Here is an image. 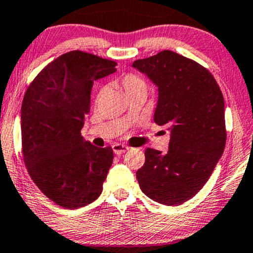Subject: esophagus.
Instances as JSON below:
<instances>
[{
    "label": "esophagus",
    "mask_w": 253,
    "mask_h": 253,
    "mask_svg": "<svg viewBox=\"0 0 253 253\" xmlns=\"http://www.w3.org/2000/svg\"><path fill=\"white\" fill-rule=\"evenodd\" d=\"M112 149H113V152H115L116 155H123V154H125L128 149H129V147H127V145H125V144L116 143L112 145Z\"/></svg>",
    "instance_id": "34e87169"
}]
</instances>
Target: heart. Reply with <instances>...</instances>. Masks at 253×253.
I'll list each match as a JSON object with an SVG mask.
<instances>
[{
	"label": "heart",
	"mask_w": 253,
	"mask_h": 253,
	"mask_svg": "<svg viewBox=\"0 0 253 253\" xmlns=\"http://www.w3.org/2000/svg\"><path fill=\"white\" fill-rule=\"evenodd\" d=\"M120 83H122V86L124 88V90H125L127 96H131L135 94L147 95V90H148L147 83H145L143 78H141L138 74L127 73L122 78ZM104 94H105V88H102V89L98 91L96 99H97V101L102 99Z\"/></svg>",
	"instance_id": "obj_1"
}]
</instances>
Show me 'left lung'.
Returning <instances> with one entry per match:
<instances>
[{"mask_svg": "<svg viewBox=\"0 0 253 253\" xmlns=\"http://www.w3.org/2000/svg\"><path fill=\"white\" fill-rule=\"evenodd\" d=\"M133 67L158 87L154 120L170 131L169 151L148 148L136 179L149 198L181 205L202 189L223 154L222 92L209 70L170 50L135 60Z\"/></svg>", "mask_w": 253, "mask_h": 253, "instance_id": "1", "label": "left lung"}]
</instances>
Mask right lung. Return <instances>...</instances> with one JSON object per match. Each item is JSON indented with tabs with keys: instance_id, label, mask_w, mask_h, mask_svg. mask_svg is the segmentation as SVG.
<instances>
[{
	"instance_id": "add662e5",
	"label": "right lung",
	"mask_w": 253,
	"mask_h": 253,
	"mask_svg": "<svg viewBox=\"0 0 253 253\" xmlns=\"http://www.w3.org/2000/svg\"><path fill=\"white\" fill-rule=\"evenodd\" d=\"M117 63L73 50L48 64L28 86L21 104V148L32 180L49 199L76 210L102 193L113 161L111 147L81 136L95 80Z\"/></svg>"
}]
</instances>
